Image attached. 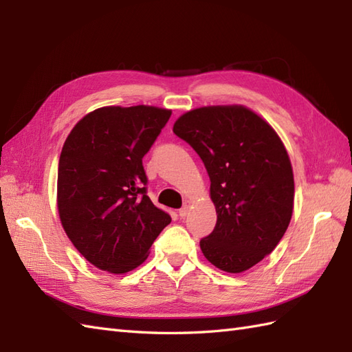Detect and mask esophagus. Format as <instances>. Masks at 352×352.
<instances>
[{"mask_svg":"<svg viewBox=\"0 0 352 352\" xmlns=\"http://www.w3.org/2000/svg\"><path fill=\"white\" fill-rule=\"evenodd\" d=\"M189 207H190V201H184L183 207L180 208V210H178V214H180L182 218H186V216H188V213H189Z\"/></svg>","mask_w":352,"mask_h":352,"instance_id":"1","label":"esophagus"}]
</instances>
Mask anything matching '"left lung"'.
<instances>
[{"instance_id": "8db88e82", "label": "left lung", "mask_w": 352, "mask_h": 352, "mask_svg": "<svg viewBox=\"0 0 352 352\" xmlns=\"http://www.w3.org/2000/svg\"><path fill=\"white\" fill-rule=\"evenodd\" d=\"M174 133L210 177L218 219L199 241L204 257L231 274L257 265L278 245L294 210V172L278 134L243 106L190 110Z\"/></svg>"}]
</instances>
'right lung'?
Returning <instances> with one entry per match:
<instances>
[{
  "instance_id": "1",
  "label": "right lung",
  "mask_w": 352,
  "mask_h": 352,
  "mask_svg": "<svg viewBox=\"0 0 352 352\" xmlns=\"http://www.w3.org/2000/svg\"><path fill=\"white\" fill-rule=\"evenodd\" d=\"M170 110L101 107L77 122L62 148L57 207L62 226L87 261L111 274L144 263L170 222L146 195L142 159Z\"/></svg>"
}]
</instances>
